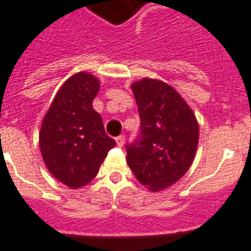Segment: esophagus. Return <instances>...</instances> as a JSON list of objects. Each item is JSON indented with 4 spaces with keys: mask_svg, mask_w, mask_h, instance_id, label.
<instances>
[{
    "mask_svg": "<svg viewBox=\"0 0 251 251\" xmlns=\"http://www.w3.org/2000/svg\"><path fill=\"white\" fill-rule=\"evenodd\" d=\"M116 142H117V146L122 147L124 143H125V135H120V137L116 138Z\"/></svg>",
    "mask_w": 251,
    "mask_h": 251,
    "instance_id": "34e87169",
    "label": "esophagus"
}]
</instances>
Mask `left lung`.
Instances as JSON below:
<instances>
[{"mask_svg": "<svg viewBox=\"0 0 251 251\" xmlns=\"http://www.w3.org/2000/svg\"><path fill=\"white\" fill-rule=\"evenodd\" d=\"M131 90L141 135L126 146V161L143 186L161 191L189 171L198 147V122L181 95L161 80L143 78Z\"/></svg>", "mask_w": 251, "mask_h": 251, "instance_id": "1", "label": "left lung"}]
</instances>
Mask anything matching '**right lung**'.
I'll use <instances>...</instances> for the list:
<instances>
[{
	"mask_svg": "<svg viewBox=\"0 0 251 251\" xmlns=\"http://www.w3.org/2000/svg\"><path fill=\"white\" fill-rule=\"evenodd\" d=\"M99 88L100 82L92 74H74L61 86L41 124L39 145L45 165L72 189L91 182L116 146L92 108Z\"/></svg>",
	"mask_w": 251,
	"mask_h": 251,
	"instance_id": "right-lung-1",
	"label": "right lung"
}]
</instances>
